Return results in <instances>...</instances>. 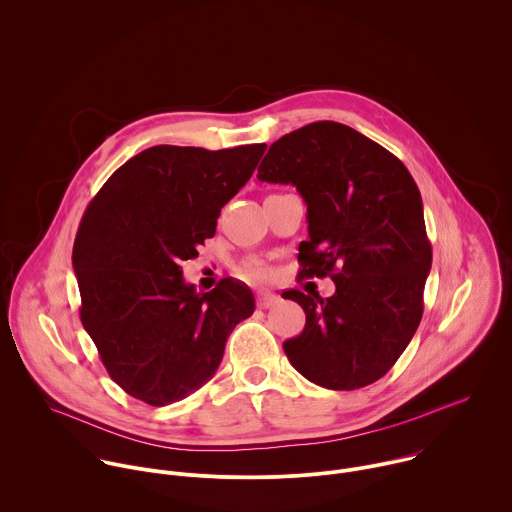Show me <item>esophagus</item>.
<instances>
[{
	"label": "esophagus",
	"mask_w": 512,
	"mask_h": 512,
	"mask_svg": "<svg viewBox=\"0 0 512 512\" xmlns=\"http://www.w3.org/2000/svg\"><path fill=\"white\" fill-rule=\"evenodd\" d=\"M278 296L276 294H272V292H260L258 296H256V306L258 308H270V306H274V304H278Z\"/></svg>",
	"instance_id": "1"
}]
</instances>
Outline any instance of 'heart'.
<instances>
[{"label": "heart", "mask_w": 512, "mask_h": 512, "mask_svg": "<svg viewBox=\"0 0 512 512\" xmlns=\"http://www.w3.org/2000/svg\"><path fill=\"white\" fill-rule=\"evenodd\" d=\"M240 272H242L246 278H250V280H266V278L270 276L268 268H266L262 262H258V260H248V262H244L242 268H240Z\"/></svg>", "instance_id": "b5f03b06"}]
</instances>
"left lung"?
Here are the masks:
<instances>
[{
  "mask_svg": "<svg viewBox=\"0 0 512 512\" xmlns=\"http://www.w3.org/2000/svg\"><path fill=\"white\" fill-rule=\"evenodd\" d=\"M258 180L292 184L308 206L300 242L306 278L330 276V298L288 290L306 312L284 342L290 364L330 390L382 378L412 340L432 264L422 198L406 166L338 122H314L274 142Z\"/></svg>",
  "mask_w": 512,
  "mask_h": 512,
  "instance_id": "obj_1",
  "label": "left lung"
}]
</instances>
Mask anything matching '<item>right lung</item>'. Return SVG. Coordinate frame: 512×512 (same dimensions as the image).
<instances>
[{"label":"right lung","mask_w":512,"mask_h":512,"mask_svg":"<svg viewBox=\"0 0 512 512\" xmlns=\"http://www.w3.org/2000/svg\"><path fill=\"white\" fill-rule=\"evenodd\" d=\"M264 150L148 148L118 168L84 212L72 254L82 324L110 378L150 406L206 384L236 324L254 312L246 284L224 278L196 292L180 264L214 236L220 210Z\"/></svg>","instance_id":"1"}]
</instances>
